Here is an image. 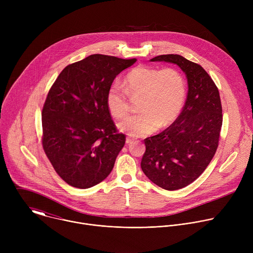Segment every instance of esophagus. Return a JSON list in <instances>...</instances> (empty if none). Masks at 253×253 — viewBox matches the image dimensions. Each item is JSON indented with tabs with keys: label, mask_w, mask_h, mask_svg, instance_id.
Here are the masks:
<instances>
[{
	"label": "esophagus",
	"mask_w": 253,
	"mask_h": 253,
	"mask_svg": "<svg viewBox=\"0 0 253 253\" xmlns=\"http://www.w3.org/2000/svg\"><path fill=\"white\" fill-rule=\"evenodd\" d=\"M133 141H134L133 138H130V137H127V138H126V143H127V144H130V143H132Z\"/></svg>",
	"instance_id": "1"
}]
</instances>
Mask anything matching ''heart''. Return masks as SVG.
I'll use <instances>...</instances> for the list:
<instances>
[{"mask_svg": "<svg viewBox=\"0 0 253 253\" xmlns=\"http://www.w3.org/2000/svg\"><path fill=\"white\" fill-rule=\"evenodd\" d=\"M127 94L142 97L141 113L123 119L117 127L132 137L147 136L160 127H169L181 113L186 95L185 80L174 68L137 66L131 69L122 84L116 81L108 88L106 106L113 117L122 118L129 112Z\"/></svg>", "mask_w": 253, "mask_h": 253, "instance_id": "heart-1", "label": "heart"}]
</instances>
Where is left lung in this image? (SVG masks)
Wrapping results in <instances>:
<instances>
[{
	"mask_svg": "<svg viewBox=\"0 0 253 253\" xmlns=\"http://www.w3.org/2000/svg\"><path fill=\"white\" fill-rule=\"evenodd\" d=\"M150 61L177 65L188 84L186 102L176 121L144 140L142 171L153 183L172 191L192 183L212 160L218 147L222 107L217 87L200 65L174 54Z\"/></svg>",
	"mask_w": 253,
	"mask_h": 253,
	"instance_id": "8db88e82",
	"label": "left lung"
}]
</instances>
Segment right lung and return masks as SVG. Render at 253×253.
<instances>
[{"label": "right lung", "instance_id": "right-lung-1", "mask_svg": "<svg viewBox=\"0 0 253 253\" xmlns=\"http://www.w3.org/2000/svg\"><path fill=\"white\" fill-rule=\"evenodd\" d=\"M136 61L94 54L68 65L51 87L42 111V143L69 185L87 189L111 173L126 136L117 133L106 94Z\"/></svg>", "mask_w": 253, "mask_h": 253}]
</instances>
